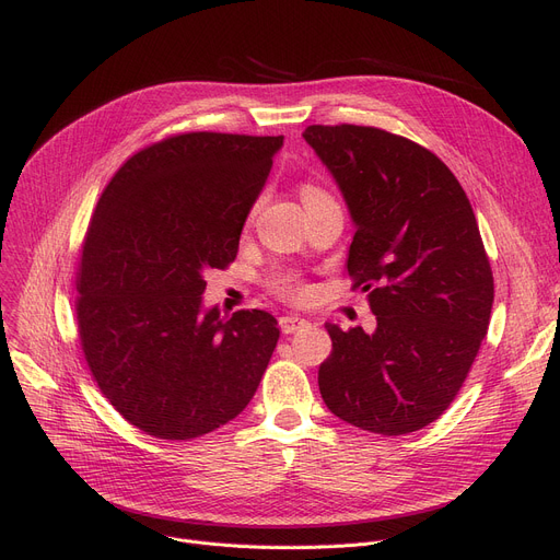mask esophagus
Segmentation results:
<instances>
[{"label": "esophagus", "mask_w": 560, "mask_h": 560, "mask_svg": "<svg viewBox=\"0 0 560 560\" xmlns=\"http://www.w3.org/2000/svg\"><path fill=\"white\" fill-rule=\"evenodd\" d=\"M306 325H308V322L304 317H295V315H283L279 319V327H281L283 334H295V331L304 329Z\"/></svg>", "instance_id": "obj_1"}]
</instances>
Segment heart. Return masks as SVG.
<instances>
[{"instance_id":"b5f03b06","label":"heart","mask_w":560,"mask_h":560,"mask_svg":"<svg viewBox=\"0 0 560 560\" xmlns=\"http://www.w3.org/2000/svg\"><path fill=\"white\" fill-rule=\"evenodd\" d=\"M302 199L308 206V203H317V201H327L331 197L315 184H304L302 186ZM277 290L281 292V295H288V298H302L304 295V288L292 277H281L277 281Z\"/></svg>"}]
</instances>
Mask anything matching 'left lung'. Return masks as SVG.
Instances as JSON below:
<instances>
[{
  "instance_id": "left-lung-1",
  "label": "left lung",
  "mask_w": 560,
  "mask_h": 560,
  "mask_svg": "<svg viewBox=\"0 0 560 560\" xmlns=\"http://www.w3.org/2000/svg\"><path fill=\"white\" fill-rule=\"evenodd\" d=\"M304 140L347 201V272L376 315L372 334L327 325L322 399L372 433L418 431L450 408L488 334L494 283L475 211L413 140L357 125H313Z\"/></svg>"
}]
</instances>
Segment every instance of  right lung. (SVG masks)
I'll return each instance as SVG.
<instances>
[{
	"label": "right lung",
	"instance_id": "right-lung-1",
	"mask_svg": "<svg viewBox=\"0 0 560 560\" xmlns=\"http://www.w3.org/2000/svg\"><path fill=\"white\" fill-rule=\"evenodd\" d=\"M283 136L192 131L115 172L77 272L83 357L129 424L199 438L241 416L279 340L275 315L203 308V275L238 254Z\"/></svg>",
	"mask_w": 560,
	"mask_h": 560
}]
</instances>
